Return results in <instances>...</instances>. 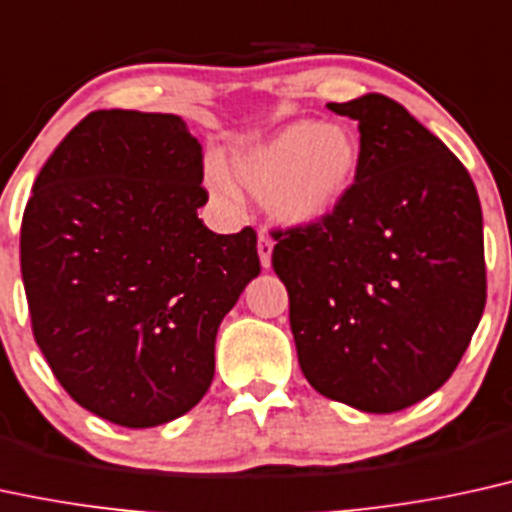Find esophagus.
I'll return each instance as SVG.
<instances>
[{"label": "esophagus", "mask_w": 512, "mask_h": 512, "mask_svg": "<svg viewBox=\"0 0 512 512\" xmlns=\"http://www.w3.org/2000/svg\"><path fill=\"white\" fill-rule=\"evenodd\" d=\"M257 252H260V262L264 269L272 267V252H274V240L267 236V233H260L257 236Z\"/></svg>", "instance_id": "34e87169"}]
</instances>
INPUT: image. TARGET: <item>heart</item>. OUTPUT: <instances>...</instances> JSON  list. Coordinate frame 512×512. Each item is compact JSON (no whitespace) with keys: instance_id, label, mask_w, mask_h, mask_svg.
I'll return each mask as SVG.
<instances>
[{"instance_id":"heart-1","label":"heart","mask_w":512,"mask_h":512,"mask_svg":"<svg viewBox=\"0 0 512 512\" xmlns=\"http://www.w3.org/2000/svg\"><path fill=\"white\" fill-rule=\"evenodd\" d=\"M362 164L360 138L341 123L298 121L231 159L236 186L260 197L283 224H315L341 207ZM209 193L224 205L236 188L219 166L207 169Z\"/></svg>"}]
</instances>
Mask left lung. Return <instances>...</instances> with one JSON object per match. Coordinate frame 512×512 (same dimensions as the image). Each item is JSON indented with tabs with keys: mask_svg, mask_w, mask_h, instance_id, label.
<instances>
[{
	"mask_svg": "<svg viewBox=\"0 0 512 512\" xmlns=\"http://www.w3.org/2000/svg\"><path fill=\"white\" fill-rule=\"evenodd\" d=\"M326 107L357 121L360 174L329 217L274 231L272 264L305 379L398 412L446 384L482 319V207L463 162L398 102Z\"/></svg>",
	"mask_w": 512,
	"mask_h": 512,
	"instance_id": "1",
	"label": "left lung"
}]
</instances>
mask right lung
I'll list each match as a JSON object with an SVG mask.
<instances>
[{
    "label": "right lung",
    "instance_id": "right-lung-1",
    "mask_svg": "<svg viewBox=\"0 0 512 512\" xmlns=\"http://www.w3.org/2000/svg\"><path fill=\"white\" fill-rule=\"evenodd\" d=\"M202 145L181 116L100 109L33 183L21 274L33 336L64 391L145 429L195 408L226 312L260 274L257 233L197 219Z\"/></svg>",
    "mask_w": 512,
    "mask_h": 512
}]
</instances>
